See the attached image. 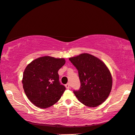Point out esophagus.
Returning a JSON list of instances; mask_svg holds the SVG:
<instances>
[{
	"label": "esophagus",
	"mask_w": 135,
	"mask_h": 135,
	"mask_svg": "<svg viewBox=\"0 0 135 135\" xmlns=\"http://www.w3.org/2000/svg\"><path fill=\"white\" fill-rule=\"evenodd\" d=\"M65 87H66V88L67 89H69L70 88V84L69 83H68L67 84H66L65 85Z\"/></svg>",
	"instance_id": "34e87169"
}]
</instances>
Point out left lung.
Returning <instances> with one entry per match:
<instances>
[{
    "label": "left lung",
    "mask_w": 135,
    "mask_h": 135,
    "mask_svg": "<svg viewBox=\"0 0 135 135\" xmlns=\"http://www.w3.org/2000/svg\"><path fill=\"white\" fill-rule=\"evenodd\" d=\"M69 60L78 71L80 87L73 92L81 103L89 107L100 105L108 97L112 79L108 68L98 58L82 54Z\"/></svg>",
    "instance_id": "1"
}]
</instances>
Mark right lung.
<instances>
[{
    "instance_id": "right-lung-1",
    "label": "right lung",
    "mask_w": 135,
    "mask_h": 135,
    "mask_svg": "<svg viewBox=\"0 0 135 135\" xmlns=\"http://www.w3.org/2000/svg\"><path fill=\"white\" fill-rule=\"evenodd\" d=\"M65 63L64 59L43 56L26 67L23 87L27 98L41 108H48L59 101L65 90L59 81L58 71Z\"/></svg>"
}]
</instances>
